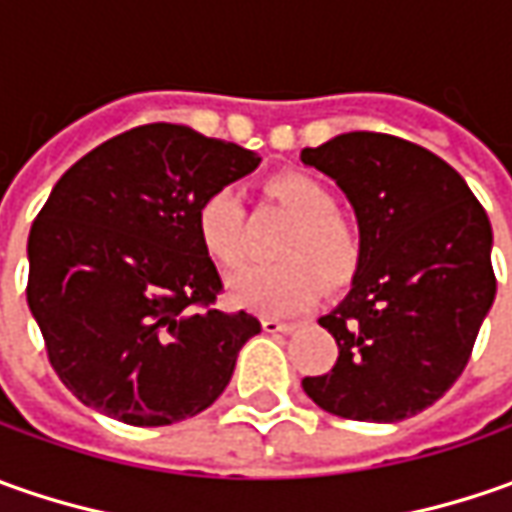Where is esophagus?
I'll list each match as a JSON object with an SVG mask.
<instances>
[{
  "label": "esophagus",
  "mask_w": 512,
  "mask_h": 512,
  "mask_svg": "<svg viewBox=\"0 0 512 512\" xmlns=\"http://www.w3.org/2000/svg\"><path fill=\"white\" fill-rule=\"evenodd\" d=\"M262 327H265V333H293L299 325H296V322H282V319L265 316V319H262Z\"/></svg>",
  "instance_id": "1"
}]
</instances>
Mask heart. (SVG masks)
<instances>
[{
    "label": "heart",
    "mask_w": 512,
    "mask_h": 512,
    "mask_svg": "<svg viewBox=\"0 0 512 512\" xmlns=\"http://www.w3.org/2000/svg\"><path fill=\"white\" fill-rule=\"evenodd\" d=\"M265 196L290 222L276 242L279 262L247 267L230 282L233 302L267 316H293L322 293L347 287L362 267V233L353 219L336 210L333 193L316 176L276 173L265 182ZM247 210L236 187H216L196 207V233L207 253L225 267H242Z\"/></svg>",
    "instance_id": "obj_1"
}]
</instances>
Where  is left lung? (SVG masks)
<instances>
[{
	"label": "left lung",
	"mask_w": 512,
	"mask_h": 512,
	"mask_svg": "<svg viewBox=\"0 0 512 512\" xmlns=\"http://www.w3.org/2000/svg\"><path fill=\"white\" fill-rule=\"evenodd\" d=\"M302 162L347 193L364 247L353 290L319 319L339 359L302 387L333 416L402 422L470 362L496 296L490 219L444 159L390 133H342Z\"/></svg>",
	"instance_id": "1"
}]
</instances>
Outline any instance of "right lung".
Segmentation results:
<instances>
[{
  "label": "right lung",
  "mask_w": 512,
  "mask_h": 512,
  "mask_svg": "<svg viewBox=\"0 0 512 512\" xmlns=\"http://www.w3.org/2000/svg\"><path fill=\"white\" fill-rule=\"evenodd\" d=\"M262 159L185 125H139L82 156L28 236V307L50 367L82 404L133 427L207 410L262 325L225 290L196 233L210 190Z\"/></svg>",
  "instance_id": "obj_1"
}]
</instances>
